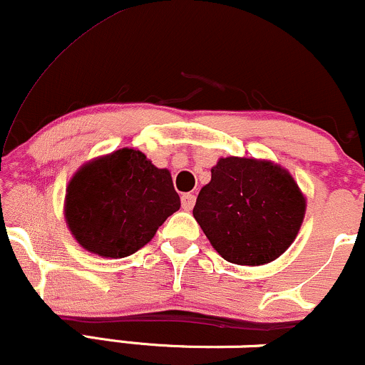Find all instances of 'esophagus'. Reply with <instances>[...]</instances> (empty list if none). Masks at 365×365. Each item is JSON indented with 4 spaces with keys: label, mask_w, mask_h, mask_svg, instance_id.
<instances>
[{
    "label": "esophagus",
    "mask_w": 365,
    "mask_h": 365,
    "mask_svg": "<svg viewBox=\"0 0 365 365\" xmlns=\"http://www.w3.org/2000/svg\"><path fill=\"white\" fill-rule=\"evenodd\" d=\"M195 204V195L194 194H183L182 195V207L185 209V211H190L192 207H194Z\"/></svg>",
    "instance_id": "34e87169"
}]
</instances>
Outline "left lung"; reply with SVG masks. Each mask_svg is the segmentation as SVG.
<instances>
[{"instance_id":"8db88e82","label":"left lung","mask_w":365,"mask_h":365,"mask_svg":"<svg viewBox=\"0 0 365 365\" xmlns=\"http://www.w3.org/2000/svg\"><path fill=\"white\" fill-rule=\"evenodd\" d=\"M305 197L287 170L254 158H221L200 188L194 217L228 262L261 266L295 240Z\"/></svg>"}]
</instances>
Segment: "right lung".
Here are the masks:
<instances>
[{
  "label": "right lung",
  "instance_id": "add662e5",
  "mask_svg": "<svg viewBox=\"0 0 365 365\" xmlns=\"http://www.w3.org/2000/svg\"><path fill=\"white\" fill-rule=\"evenodd\" d=\"M180 209L168 170L137 149H118L78 168L65 195V220L75 240L101 257L137 252Z\"/></svg>",
  "mask_w": 365,
  "mask_h": 365
}]
</instances>
